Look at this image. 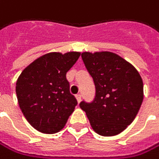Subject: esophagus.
<instances>
[{
	"label": "esophagus",
	"mask_w": 159,
	"mask_h": 159,
	"mask_svg": "<svg viewBox=\"0 0 159 159\" xmlns=\"http://www.w3.org/2000/svg\"><path fill=\"white\" fill-rule=\"evenodd\" d=\"M75 97H76V99H77L78 103H80V101H81V98H82L81 94H76V95H75Z\"/></svg>",
	"instance_id": "esophagus-1"
}]
</instances>
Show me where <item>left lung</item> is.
Here are the masks:
<instances>
[{
    "label": "left lung",
    "mask_w": 159,
    "mask_h": 159,
    "mask_svg": "<svg viewBox=\"0 0 159 159\" xmlns=\"http://www.w3.org/2000/svg\"><path fill=\"white\" fill-rule=\"evenodd\" d=\"M82 60L93 79L95 95L79 106L86 112L95 133L116 135L134 119L143 101V82L138 71L117 54L83 52Z\"/></svg>",
    "instance_id": "left-lung-1"
}]
</instances>
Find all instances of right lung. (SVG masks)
Wrapping results in <instances>:
<instances>
[{"mask_svg":"<svg viewBox=\"0 0 159 159\" xmlns=\"http://www.w3.org/2000/svg\"><path fill=\"white\" fill-rule=\"evenodd\" d=\"M80 52H51L25 68L16 83L21 111L34 129L43 134L61 131L73 112L77 100L70 91L66 74Z\"/></svg>","mask_w":159,"mask_h":159,"instance_id":"obj_1","label":"right lung"}]
</instances>
